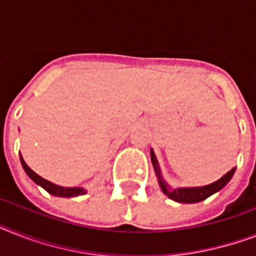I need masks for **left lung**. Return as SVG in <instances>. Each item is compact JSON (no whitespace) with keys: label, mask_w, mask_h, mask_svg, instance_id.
I'll return each instance as SVG.
<instances>
[{"label":"left lung","mask_w":256,"mask_h":256,"mask_svg":"<svg viewBox=\"0 0 256 256\" xmlns=\"http://www.w3.org/2000/svg\"><path fill=\"white\" fill-rule=\"evenodd\" d=\"M152 166L156 168V172L158 175V180H160V184L162 187V191L164 194L168 195V198L172 199V200H176L179 203H198L202 202L204 199H207L210 195L215 194L216 191L222 190L223 187L226 186L227 183L230 182V179L232 178V175L235 172V168L232 170H230L226 175H223L222 178L216 180V182L211 183V184H207V186L203 187H191V188H171L168 183L164 182L162 176H160V170L158 168V160H156V156L152 150Z\"/></svg>","instance_id":"8db88e82"}]
</instances>
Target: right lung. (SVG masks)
Wrapping results in <instances>:
<instances>
[{
  "instance_id": "add662e5",
  "label": "right lung",
  "mask_w": 256,
  "mask_h": 256,
  "mask_svg": "<svg viewBox=\"0 0 256 256\" xmlns=\"http://www.w3.org/2000/svg\"><path fill=\"white\" fill-rule=\"evenodd\" d=\"M20 160H21V164H22V168L24 170L26 171V174L29 175L30 178L33 179L34 182L40 184L41 187H44L49 194L52 195H56V196H65V198H70V196H78V195H84L86 192L84 188L81 187H61V186H57V184H54V183L49 182V180H46V179L41 178L40 175H37L34 172L32 168L25 164V160H22V156H20Z\"/></svg>"
}]
</instances>
